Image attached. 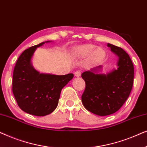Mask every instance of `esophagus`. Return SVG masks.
Here are the masks:
<instances>
[{
	"label": "esophagus",
	"mask_w": 147,
	"mask_h": 147,
	"mask_svg": "<svg viewBox=\"0 0 147 147\" xmlns=\"http://www.w3.org/2000/svg\"><path fill=\"white\" fill-rule=\"evenodd\" d=\"M81 73L82 71H80V70H77V71H76L75 73H74V75H75L76 77H80V76H81Z\"/></svg>",
	"instance_id": "34e87169"
}]
</instances>
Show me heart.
<instances>
[{
    "mask_svg": "<svg viewBox=\"0 0 147 147\" xmlns=\"http://www.w3.org/2000/svg\"><path fill=\"white\" fill-rule=\"evenodd\" d=\"M72 53L78 57H86L90 55V60L93 63L100 61L105 56V51L102 48L96 47V45L92 44H86L76 47Z\"/></svg>",
    "mask_w": 147,
    "mask_h": 147,
    "instance_id": "obj_1",
    "label": "heart"
}]
</instances>
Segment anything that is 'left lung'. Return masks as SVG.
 <instances>
[{
    "label": "left lung",
    "instance_id": "left-lung-1",
    "mask_svg": "<svg viewBox=\"0 0 147 147\" xmlns=\"http://www.w3.org/2000/svg\"><path fill=\"white\" fill-rule=\"evenodd\" d=\"M119 57L118 69L108 74H97L101 66L84 71L82 78L86 88L82 102L88 111L98 116H108L118 111L129 96L133 86L134 66L129 55L122 48L108 43Z\"/></svg>",
    "mask_w": 147,
    "mask_h": 147
}]
</instances>
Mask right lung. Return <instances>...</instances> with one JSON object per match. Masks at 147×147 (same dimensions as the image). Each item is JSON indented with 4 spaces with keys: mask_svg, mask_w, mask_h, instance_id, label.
<instances>
[{
    "mask_svg": "<svg viewBox=\"0 0 147 147\" xmlns=\"http://www.w3.org/2000/svg\"><path fill=\"white\" fill-rule=\"evenodd\" d=\"M47 42L25 50L13 71L12 90L18 106L24 112L37 116H46L55 110L62 88L74 78L73 74L57 76L41 74L34 69L32 56L37 47Z\"/></svg>",
    "mask_w": 147,
    "mask_h": 147,
    "instance_id": "right-lung-1",
    "label": "right lung"
}]
</instances>
